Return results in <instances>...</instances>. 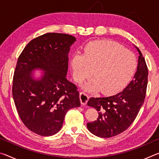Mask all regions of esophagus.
<instances>
[{"mask_svg":"<svg viewBox=\"0 0 159 159\" xmlns=\"http://www.w3.org/2000/svg\"><path fill=\"white\" fill-rule=\"evenodd\" d=\"M88 99H89V96H88V95H87L85 93H83V92L80 93V102H81L82 105H85V104H86Z\"/></svg>","mask_w":159,"mask_h":159,"instance_id":"1","label":"esophagus"}]
</instances>
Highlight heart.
<instances>
[{
    "label": "heart",
    "mask_w": 159,
    "mask_h": 159,
    "mask_svg": "<svg viewBox=\"0 0 159 159\" xmlns=\"http://www.w3.org/2000/svg\"><path fill=\"white\" fill-rule=\"evenodd\" d=\"M71 66L74 79L79 83L90 78L94 71L95 79L85 85V90H100L104 95H111L130 81L135 71L137 60L133 52L117 43L95 41L85 45L84 53L74 54Z\"/></svg>",
    "instance_id": "1"
}]
</instances>
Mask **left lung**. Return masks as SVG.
Returning <instances> with one entry per match:
<instances>
[{"label": "left lung", "mask_w": 159, "mask_h": 159, "mask_svg": "<svg viewBox=\"0 0 159 159\" xmlns=\"http://www.w3.org/2000/svg\"><path fill=\"white\" fill-rule=\"evenodd\" d=\"M139 52L138 65L134 79L121 92L107 98H90L88 105L98 111V119L88 123L90 133L109 138L123 133L135 119L144 103L148 83V68Z\"/></svg>", "instance_id": "8db88e82"}]
</instances>
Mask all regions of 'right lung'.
Instances as JSON below:
<instances>
[{
	"label": "right lung",
	"mask_w": 159,
	"mask_h": 159,
	"mask_svg": "<svg viewBox=\"0 0 159 159\" xmlns=\"http://www.w3.org/2000/svg\"><path fill=\"white\" fill-rule=\"evenodd\" d=\"M74 41L76 39L71 35L45 34L31 40L17 60L13 99L21 121L39 135L58 133L66 112L80 105L77 87L66 78L68 53ZM36 68L45 71L40 80L32 76Z\"/></svg>",
	"instance_id": "1"
}]
</instances>
